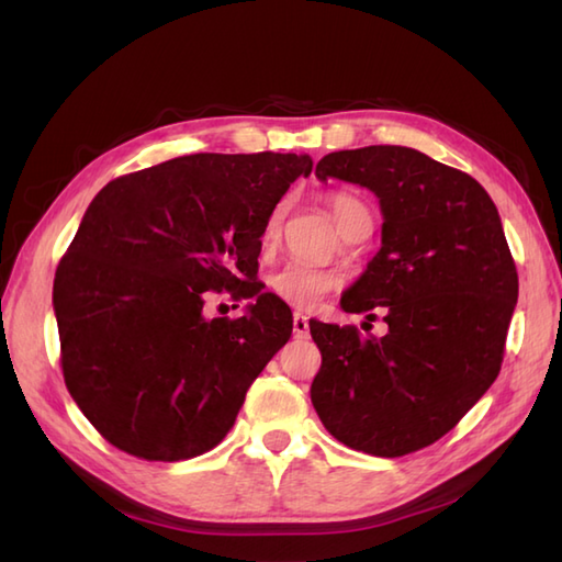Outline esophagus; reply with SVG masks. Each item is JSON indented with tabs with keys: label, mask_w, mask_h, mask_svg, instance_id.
I'll use <instances>...</instances> for the list:
<instances>
[{
	"label": "esophagus",
	"mask_w": 562,
	"mask_h": 562,
	"mask_svg": "<svg viewBox=\"0 0 562 562\" xmlns=\"http://www.w3.org/2000/svg\"><path fill=\"white\" fill-rule=\"evenodd\" d=\"M292 328H294V338H306L308 336V318L296 312L292 316Z\"/></svg>",
	"instance_id": "34e87169"
}]
</instances>
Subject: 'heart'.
<instances>
[{"mask_svg":"<svg viewBox=\"0 0 562 562\" xmlns=\"http://www.w3.org/2000/svg\"><path fill=\"white\" fill-rule=\"evenodd\" d=\"M328 205L338 226L348 222L355 212L364 210L362 202L350 193H333L328 198ZM282 217H284V205H278L268 214L266 241L278 236ZM340 284H342V278L336 270L316 268V266H308V262H288V266H282L280 270H274L270 274L272 294L294 308L318 306L330 292H336Z\"/></svg>","mask_w":562,"mask_h":562,"instance_id":"b5f03b06","label":"heart"}]
</instances>
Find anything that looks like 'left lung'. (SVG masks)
I'll return each mask as SVG.
<instances>
[{"label":"left lung","mask_w":562,"mask_h":562,"mask_svg":"<svg viewBox=\"0 0 562 562\" xmlns=\"http://www.w3.org/2000/svg\"><path fill=\"white\" fill-rule=\"evenodd\" d=\"M316 176L379 198L381 248L340 306H384L389 330L364 338L355 326L308 321L321 350L312 403L345 447L405 457L457 427L497 379L519 294L515 258L483 186L423 151H333Z\"/></svg>","instance_id":"obj_1"}]
</instances>
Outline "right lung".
Returning <instances> with one entry per match:
<instances>
[{
	"mask_svg": "<svg viewBox=\"0 0 562 562\" xmlns=\"http://www.w3.org/2000/svg\"><path fill=\"white\" fill-rule=\"evenodd\" d=\"M296 154H190L115 178L59 258V364L99 435L145 461L217 447L246 391L292 336V312L258 280L260 236ZM254 299L207 319L210 293Z\"/></svg>",
	"mask_w": 562,
	"mask_h": 562,
	"instance_id": "right-lung-1",
	"label": "right lung"
}]
</instances>
